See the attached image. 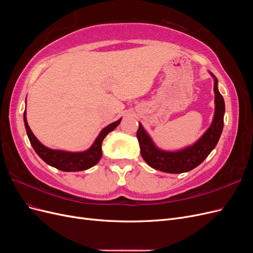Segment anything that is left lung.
<instances>
[{
    "label": "left lung",
    "instance_id": "left-lung-1",
    "mask_svg": "<svg viewBox=\"0 0 253 253\" xmlns=\"http://www.w3.org/2000/svg\"><path fill=\"white\" fill-rule=\"evenodd\" d=\"M214 79V94H215V112L212 124L205 134L194 144L178 151H164L157 148L150 135L139 124L137 138L139 141L141 156L153 169L166 173H183L193 170L207 158L211 151L216 147L223 132L225 101L218 90V81L215 76L210 73Z\"/></svg>",
    "mask_w": 253,
    "mask_h": 253
}]
</instances>
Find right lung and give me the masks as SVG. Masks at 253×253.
Returning <instances> with one entry per match:
<instances>
[{
    "instance_id": "1",
    "label": "right lung",
    "mask_w": 253,
    "mask_h": 253,
    "mask_svg": "<svg viewBox=\"0 0 253 253\" xmlns=\"http://www.w3.org/2000/svg\"><path fill=\"white\" fill-rule=\"evenodd\" d=\"M121 121V118L117 121L113 122V124L105 126L102 131L99 133L97 138L95 139L94 143L91 147L83 152H67V151H61V150H52L43 145L37 137L30 129L27 119H26V110L24 112V125L26 128V133L28 136V139L32 143L34 150L38 155L40 156L47 165L56 168L58 170L65 171V172H78L87 170L89 168L94 167L98 164L102 156V141L105 138V136L110 132L114 131Z\"/></svg>"
}]
</instances>
